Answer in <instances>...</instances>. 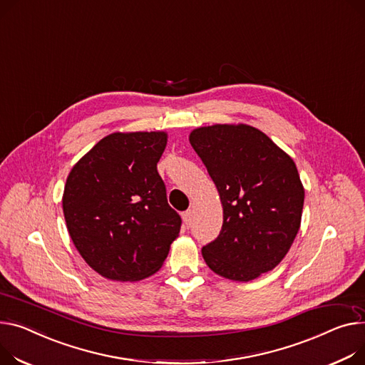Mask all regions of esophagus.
I'll list each match as a JSON object with an SVG mask.
<instances>
[{"mask_svg":"<svg viewBox=\"0 0 365 365\" xmlns=\"http://www.w3.org/2000/svg\"><path fill=\"white\" fill-rule=\"evenodd\" d=\"M192 214H193V211H192V210H187V211H185V212L182 214V217H183V223H185V226H186V227H190V225H192Z\"/></svg>","mask_w":365,"mask_h":365,"instance_id":"34e87169","label":"esophagus"}]
</instances>
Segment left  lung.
I'll return each mask as SVG.
<instances>
[{
  "mask_svg": "<svg viewBox=\"0 0 365 365\" xmlns=\"http://www.w3.org/2000/svg\"><path fill=\"white\" fill-rule=\"evenodd\" d=\"M189 142L223 205L220 235L202 248L207 265L236 282L273 270L301 226L305 192L294 160L248 125L200 128Z\"/></svg>",
  "mask_w": 365,
  "mask_h": 365,
  "instance_id": "1",
  "label": "left lung"
}]
</instances>
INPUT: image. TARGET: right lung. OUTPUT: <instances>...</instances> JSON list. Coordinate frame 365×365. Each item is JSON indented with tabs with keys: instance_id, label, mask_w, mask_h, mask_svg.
Returning a JSON list of instances; mask_svg holds the SVG:
<instances>
[{
	"instance_id": "1",
	"label": "right lung",
	"mask_w": 365,
	"mask_h": 365,
	"mask_svg": "<svg viewBox=\"0 0 365 365\" xmlns=\"http://www.w3.org/2000/svg\"><path fill=\"white\" fill-rule=\"evenodd\" d=\"M164 132L111 133L71 168L63 195L67 230L89 267L110 280L158 272L182 226L157 172Z\"/></svg>"
}]
</instances>
